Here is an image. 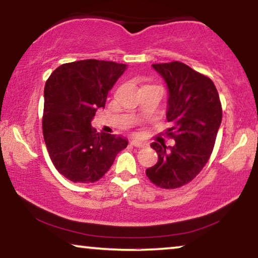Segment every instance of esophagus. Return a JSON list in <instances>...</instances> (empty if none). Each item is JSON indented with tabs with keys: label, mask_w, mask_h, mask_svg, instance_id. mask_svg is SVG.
<instances>
[{
	"label": "esophagus",
	"mask_w": 258,
	"mask_h": 258,
	"mask_svg": "<svg viewBox=\"0 0 258 258\" xmlns=\"http://www.w3.org/2000/svg\"><path fill=\"white\" fill-rule=\"evenodd\" d=\"M131 145H132V146H136V147H144L145 143H143V141H139V140H132L131 141Z\"/></svg>",
	"instance_id": "34e87169"
}]
</instances>
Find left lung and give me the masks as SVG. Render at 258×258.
Instances as JSON below:
<instances>
[{
  "label": "left lung",
  "mask_w": 258,
  "mask_h": 258,
  "mask_svg": "<svg viewBox=\"0 0 258 258\" xmlns=\"http://www.w3.org/2000/svg\"><path fill=\"white\" fill-rule=\"evenodd\" d=\"M168 89L166 117L175 144L152 143L158 162L146 169L154 184L165 189L183 186L194 179L212 154L222 121L217 90L206 76L180 61L153 64Z\"/></svg>",
  "instance_id": "left-lung-1"
}]
</instances>
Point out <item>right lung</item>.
<instances>
[{
    "instance_id": "obj_1",
    "label": "right lung",
    "mask_w": 258,
    "mask_h": 258,
    "mask_svg": "<svg viewBox=\"0 0 258 258\" xmlns=\"http://www.w3.org/2000/svg\"><path fill=\"white\" fill-rule=\"evenodd\" d=\"M127 65L85 59L58 67L44 88L43 136L52 164L72 182L105 175L128 140L98 133L91 121Z\"/></svg>"
}]
</instances>
